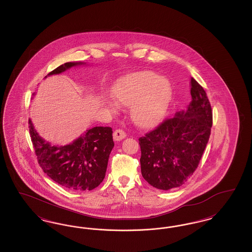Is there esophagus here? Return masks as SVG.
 <instances>
[{"mask_svg":"<svg viewBox=\"0 0 252 252\" xmlns=\"http://www.w3.org/2000/svg\"><path fill=\"white\" fill-rule=\"evenodd\" d=\"M126 137V133L124 131L123 129H116L113 132V139L115 141H121Z\"/></svg>","mask_w":252,"mask_h":252,"instance_id":"34e87169","label":"esophagus"}]
</instances>
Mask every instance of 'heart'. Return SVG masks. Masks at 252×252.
Returning a JSON list of instances; mask_svg holds the SVG:
<instances>
[{
    "label": "heart",
    "mask_w": 252,
    "mask_h": 252,
    "mask_svg": "<svg viewBox=\"0 0 252 252\" xmlns=\"http://www.w3.org/2000/svg\"><path fill=\"white\" fill-rule=\"evenodd\" d=\"M113 94L122 105H132V118L138 126L150 127L163 119L173 93L167 79L155 72H140L118 80Z\"/></svg>",
    "instance_id": "b5f03b06"
}]
</instances>
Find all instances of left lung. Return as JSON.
I'll list each match as a JSON object with an SVG mask.
<instances>
[{
    "mask_svg": "<svg viewBox=\"0 0 252 252\" xmlns=\"http://www.w3.org/2000/svg\"><path fill=\"white\" fill-rule=\"evenodd\" d=\"M192 102L139 139L144 180L160 190L180 187L192 177L208 144L213 111L203 88L191 78Z\"/></svg>",
    "mask_w": 252,
    "mask_h": 252,
    "instance_id": "1",
    "label": "left lung"
}]
</instances>
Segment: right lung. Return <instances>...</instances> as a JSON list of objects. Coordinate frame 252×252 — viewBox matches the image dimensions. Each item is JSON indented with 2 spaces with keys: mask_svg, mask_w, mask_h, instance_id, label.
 Instances as JSON below:
<instances>
[{
  "mask_svg": "<svg viewBox=\"0 0 252 252\" xmlns=\"http://www.w3.org/2000/svg\"><path fill=\"white\" fill-rule=\"evenodd\" d=\"M83 63L66 62L47 75ZM28 124L38 164L55 182L70 191L84 192L94 190L105 179L109 154L114 146L111 127H93L72 144L56 146L37 134L31 120Z\"/></svg>",
  "mask_w": 252,
  "mask_h": 252,
  "instance_id": "add662e5",
  "label": "right lung"
}]
</instances>
